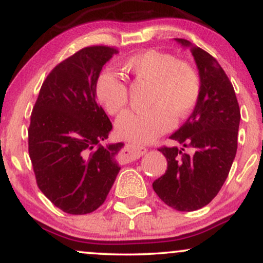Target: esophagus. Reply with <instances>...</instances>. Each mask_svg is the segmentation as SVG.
I'll return each instance as SVG.
<instances>
[{"mask_svg": "<svg viewBox=\"0 0 263 263\" xmlns=\"http://www.w3.org/2000/svg\"><path fill=\"white\" fill-rule=\"evenodd\" d=\"M147 152V148L143 146H136V144H129V146L122 152L121 159L123 163H127L135 159H138L142 157L144 153Z\"/></svg>", "mask_w": 263, "mask_h": 263, "instance_id": "1", "label": "esophagus"}]
</instances>
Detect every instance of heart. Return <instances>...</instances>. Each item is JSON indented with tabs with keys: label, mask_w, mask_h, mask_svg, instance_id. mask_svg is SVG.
Wrapping results in <instances>:
<instances>
[{
	"label": "heart",
	"mask_w": 263,
	"mask_h": 263,
	"mask_svg": "<svg viewBox=\"0 0 263 263\" xmlns=\"http://www.w3.org/2000/svg\"><path fill=\"white\" fill-rule=\"evenodd\" d=\"M122 69L135 81L152 84L148 110L127 111L119 117L120 137L134 142H151L192 112L200 93L197 69L170 53L144 50L125 60ZM96 96L110 115L120 114L128 102V89L121 78L104 71L96 81Z\"/></svg>",
	"instance_id": "1"
}]
</instances>
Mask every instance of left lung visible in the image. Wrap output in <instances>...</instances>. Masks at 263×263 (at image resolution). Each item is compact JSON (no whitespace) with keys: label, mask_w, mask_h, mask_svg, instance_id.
<instances>
[{"label":"left lung","mask_w":263,"mask_h":263,"mask_svg":"<svg viewBox=\"0 0 263 263\" xmlns=\"http://www.w3.org/2000/svg\"><path fill=\"white\" fill-rule=\"evenodd\" d=\"M200 78V93L184 125L171 136L182 147H162L168 167L152 186L162 201L178 211H194L216 197L236 156L240 107L234 86L214 57L189 41ZM184 148H189L188 154Z\"/></svg>","instance_id":"left-lung-1"}]
</instances>
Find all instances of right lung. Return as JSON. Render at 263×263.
I'll return each instance as SVG.
<instances>
[{"instance_id":"1","label":"right lung","mask_w":263,"mask_h":263,"mask_svg":"<svg viewBox=\"0 0 263 263\" xmlns=\"http://www.w3.org/2000/svg\"><path fill=\"white\" fill-rule=\"evenodd\" d=\"M117 49L86 47L50 71L33 107L28 152L42 193L64 213L84 215L105 201L119 174L123 143H107L110 119L96 81Z\"/></svg>"}]
</instances>
